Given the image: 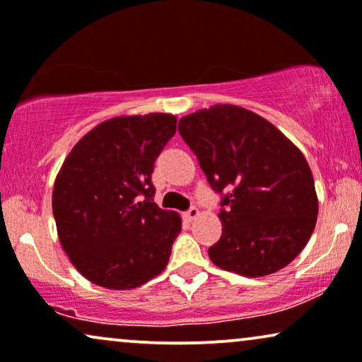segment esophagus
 <instances>
[{"label":"esophagus","instance_id":"obj_1","mask_svg":"<svg viewBox=\"0 0 362 362\" xmlns=\"http://www.w3.org/2000/svg\"><path fill=\"white\" fill-rule=\"evenodd\" d=\"M195 217H199V209H197V207H190V209L185 212V218H189V221H194Z\"/></svg>","mask_w":362,"mask_h":362}]
</instances>
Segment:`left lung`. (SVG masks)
<instances>
[{
  "label": "left lung",
  "mask_w": 362,
  "mask_h": 362,
  "mask_svg": "<svg viewBox=\"0 0 362 362\" xmlns=\"http://www.w3.org/2000/svg\"><path fill=\"white\" fill-rule=\"evenodd\" d=\"M178 134L221 195L222 237L210 260L245 277L292 262L317 221L313 172L304 155L257 113L215 105L178 120Z\"/></svg>",
  "instance_id": "obj_1"
}]
</instances>
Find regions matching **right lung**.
Instances as JSON below:
<instances>
[{
    "mask_svg": "<svg viewBox=\"0 0 362 362\" xmlns=\"http://www.w3.org/2000/svg\"><path fill=\"white\" fill-rule=\"evenodd\" d=\"M175 125L167 113L112 118L63 162L53 189L58 237L93 284L135 289L167 267L182 221L153 202L152 173Z\"/></svg>",
    "mask_w": 362,
    "mask_h": 362,
    "instance_id": "obj_1",
    "label": "right lung"
}]
</instances>
